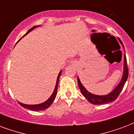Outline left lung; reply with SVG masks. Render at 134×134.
Masks as SVG:
<instances>
[{
	"label": "left lung",
	"mask_w": 134,
	"mask_h": 134,
	"mask_svg": "<svg viewBox=\"0 0 134 134\" xmlns=\"http://www.w3.org/2000/svg\"><path fill=\"white\" fill-rule=\"evenodd\" d=\"M121 44L124 48V45L123 43L120 41ZM129 76V69L127 67V63H126V55L124 53V71H123V74H122V77L120 81L119 84L116 86L115 89L113 90L112 92H110L109 94L105 95V96H98V95L93 94L89 91H88L86 89L85 87L82 85V83H81L80 79L79 77H77V81H78V85L79 87L80 88V91L81 93L83 96L85 97L89 101L90 103L93 105H102V104H106L108 103H111L115 101L117 98V97L121 91V90L124 87V84L126 83V80L128 79Z\"/></svg>",
	"instance_id": "left-lung-1"
}]
</instances>
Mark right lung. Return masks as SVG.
I'll return each mask as SVG.
<instances>
[{"label": "right lung", "mask_w": 134, "mask_h": 134, "mask_svg": "<svg viewBox=\"0 0 134 134\" xmlns=\"http://www.w3.org/2000/svg\"><path fill=\"white\" fill-rule=\"evenodd\" d=\"M38 26H40L39 25L38 26H34V27H32L31 29H30L29 30L26 32L25 34H24L22 38L25 36L29 34L30 31L33 30L34 29H35L36 27H38ZM20 39H22V38H20ZM19 39V40H20ZM61 73H62V70L60 71V73L58 74V78H57V81H56V84H55V89L53 91V93H52L51 95V96L46 101H45L44 103H41V104H37V105H26V104H24V103H20V102H18L19 104L20 105L23 107V108H26V109H28V110H32V111H41V110H44L47 108H48L51 105V104L53 103V102L54 101L55 98L56 97V94H57V91H58V83H59V79H60V76L61 75Z\"/></svg>", "instance_id": "right-lung-1"}]
</instances>
